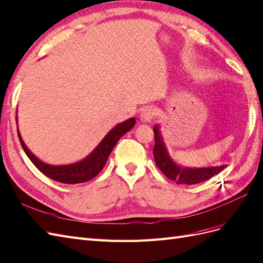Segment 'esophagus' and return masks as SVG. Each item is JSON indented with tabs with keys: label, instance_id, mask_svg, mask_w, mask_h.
Segmentation results:
<instances>
[{
	"label": "esophagus",
	"instance_id": "obj_1",
	"mask_svg": "<svg viewBox=\"0 0 263 263\" xmlns=\"http://www.w3.org/2000/svg\"><path fill=\"white\" fill-rule=\"evenodd\" d=\"M156 110L151 106L143 107L140 112V121L142 123H149L151 122L156 116Z\"/></svg>",
	"mask_w": 263,
	"mask_h": 263
}]
</instances>
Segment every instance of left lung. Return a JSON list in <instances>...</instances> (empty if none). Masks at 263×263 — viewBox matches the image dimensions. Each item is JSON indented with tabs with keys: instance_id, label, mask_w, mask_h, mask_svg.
Returning a JSON list of instances; mask_svg holds the SVG:
<instances>
[{
	"instance_id": "8db88e82",
	"label": "left lung",
	"mask_w": 263,
	"mask_h": 263,
	"mask_svg": "<svg viewBox=\"0 0 263 263\" xmlns=\"http://www.w3.org/2000/svg\"><path fill=\"white\" fill-rule=\"evenodd\" d=\"M155 133V147H153V156L157 166L161 172L171 180H174L180 185H194L202 183L204 180L213 177L222 172L226 165L212 166V167H183L172 160L170 157L165 143L163 142L160 133L159 125L153 127Z\"/></svg>"
}]
</instances>
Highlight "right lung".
Returning a JSON list of instances; mask_svg holds the SVG:
<instances>
[{"instance_id":"add662e5","label":"right lung","mask_w":263,"mask_h":263,"mask_svg":"<svg viewBox=\"0 0 263 263\" xmlns=\"http://www.w3.org/2000/svg\"><path fill=\"white\" fill-rule=\"evenodd\" d=\"M135 123L136 120L134 117H132V119L126 120L121 124H117L113 129L107 133V135L102 139V141L98 144L97 148L90 153L87 158L74 163V164L68 165H51L40 161L37 157H34L32 155L28 148H27L18 129L17 134L27 157L31 160L35 167H37L41 173H43L49 178L63 184H79L88 182V180L92 179L95 176L100 173V171L105 165L107 158L110 156V153L115 147L117 141L121 139L123 135L128 133L134 127Z\"/></svg>"}]
</instances>
